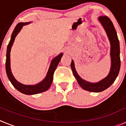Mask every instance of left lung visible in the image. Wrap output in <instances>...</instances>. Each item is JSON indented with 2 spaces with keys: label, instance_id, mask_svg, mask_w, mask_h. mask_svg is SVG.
<instances>
[{
  "label": "left lung",
  "instance_id": "obj_1",
  "mask_svg": "<svg viewBox=\"0 0 126 126\" xmlns=\"http://www.w3.org/2000/svg\"><path fill=\"white\" fill-rule=\"evenodd\" d=\"M98 21L100 22L105 30L110 43L111 67L109 74L106 78L98 83H90L83 79L78 74L73 60L71 64V67L73 74L80 86L84 90L91 92H101L110 87L117 78L121 67L119 41L114 26L107 16H100L98 17Z\"/></svg>",
  "mask_w": 126,
  "mask_h": 126
}]
</instances>
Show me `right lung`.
Masks as SVG:
<instances>
[{"mask_svg":"<svg viewBox=\"0 0 126 126\" xmlns=\"http://www.w3.org/2000/svg\"><path fill=\"white\" fill-rule=\"evenodd\" d=\"M30 23H19L16 25V26L14 28L13 31L12 35H11V40L7 45V48L6 53V61H5V70H6V73L9 79L11 81L14 87L16 89H17L19 92L23 94H38V93H42L48 90L52 84V81H53V76L54 71L56 69L58 64L59 63L61 59L63 53H60L59 55L55 57L54 59L52 61L51 64L50 65L49 69L48 71V73L47 74L45 78L41 81L40 83H38L35 85H25V84H21L19 82L17 81L13 76L12 72L11 69V63H10V52H11V47L13 46V43L14 42L16 36H17L19 32L21 31L23 26L26 25Z\"/></svg>","mask_w":126,"mask_h":126,"instance_id":"obj_1","label":"right lung"}]
</instances>
